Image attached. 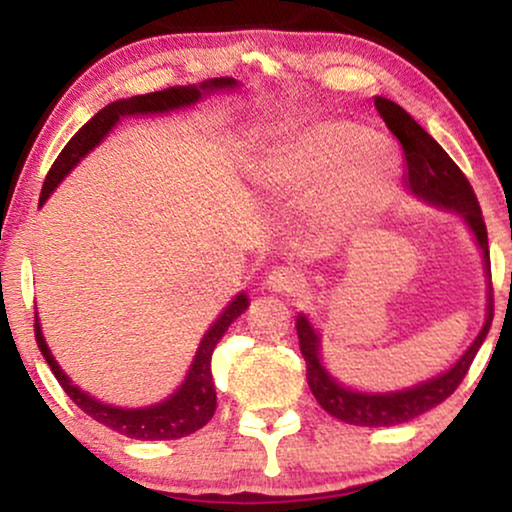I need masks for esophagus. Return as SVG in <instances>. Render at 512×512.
<instances>
[{
    "instance_id": "obj_1",
    "label": "esophagus",
    "mask_w": 512,
    "mask_h": 512,
    "mask_svg": "<svg viewBox=\"0 0 512 512\" xmlns=\"http://www.w3.org/2000/svg\"><path fill=\"white\" fill-rule=\"evenodd\" d=\"M302 286H304V276L297 269L276 267L274 271H269L267 276V288L271 293L290 295V293H297Z\"/></svg>"
}]
</instances>
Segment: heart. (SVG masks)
<instances>
[{"label":"heart","mask_w":512,"mask_h":512,"mask_svg":"<svg viewBox=\"0 0 512 512\" xmlns=\"http://www.w3.org/2000/svg\"><path fill=\"white\" fill-rule=\"evenodd\" d=\"M353 163L349 164L348 160ZM383 151L371 129L354 122H326L304 129L269 151L262 160L260 181L274 196H290L328 186L323 212L328 222L345 224L364 210L385 170ZM375 169V173H366Z\"/></svg>","instance_id":"heart-1"}]
</instances>
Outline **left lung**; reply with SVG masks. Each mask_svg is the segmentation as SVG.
I'll use <instances>...</instances> for the list:
<instances>
[{
  "label": "left lung",
  "instance_id": "obj_1",
  "mask_svg": "<svg viewBox=\"0 0 512 512\" xmlns=\"http://www.w3.org/2000/svg\"><path fill=\"white\" fill-rule=\"evenodd\" d=\"M375 108H378L380 118L394 137L399 139L401 148H404L406 167V186L416 193L418 198L428 200L439 208L461 212L465 222L472 229L484 252V267L489 274V307H487V321H484L480 335L468 347V352L456 361L449 371L437 375V378L420 383L416 387L390 394H364L347 390L335 383L326 368L321 366L319 357V335L309 326L304 316H297V338H300V352L304 361H307V383L309 390L331 416L345 420L349 425H364V428H390V425L406 423L413 420L420 413L435 409L442 404L446 397L456 392V387L463 383L465 373L470 371L472 359H475L477 349L482 347L484 338H487L491 319H494V288H491V262H489V241H487V224H484L480 203H477L475 191H472L470 181L461 172L449 153L437 144L435 139L411 118L404 108L383 96H375Z\"/></svg>",
  "mask_w": 512,
  "mask_h": 512
}]
</instances>
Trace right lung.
Masks as SVG:
<instances>
[{
    "label": "right lung",
    "mask_w": 512,
    "mask_h": 512,
    "mask_svg": "<svg viewBox=\"0 0 512 512\" xmlns=\"http://www.w3.org/2000/svg\"><path fill=\"white\" fill-rule=\"evenodd\" d=\"M234 77H215V80L203 82L200 87H167L163 92H151L132 96V99H120L108 103L103 111L94 115L92 120L84 125L73 139L63 146V151L58 153V158L51 165V170L44 179L42 193H40V205L49 198V193L56 189V184L66 174L73 170V165L80 163L82 155H87L99 141L111 132V127L118 122L122 115H134V113H165L172 108L191 106L200 99V94H208L212 89H226L234 87ZM245 309H248V297L238 295L234 302L226 307V312L215 321V326L205 333L203 342H200L196 359L189 375H186L184 385L172 394L170 399L160 401V404L148 406V409H115V406L101 404L89 397L87 392H82L80 387H75L68 380V375L61 371V366L56 364L51 357L47 342L42 338L40 331V319L35 314V340L40 347L42 357L47 359V364L54 373V378L61 383L63 392L75 401V406L99 420L101 425L111 428L120 435L132 437V439H179L191 435L208 425V420L215 416L217 409V392H215V380H212V352H215L217 342L222 340L226 328L231 326V321H236Z\"/></svg>",
    "instance_id": "add662e5"
}]
</instances>
